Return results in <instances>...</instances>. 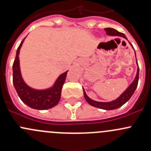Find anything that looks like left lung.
<instances>
[{
	"mask_svg": "<svg viewBox=\"0 0 151 151\" xmlns=\"http://www.w3.org/2000/svg\"><path fill=\"white\" fill-rule=\"evenodd\" d=\"M104 30L106 31V33L109 36H121V37H123L124 39H127L126 36H125V34H123V33L121 32H118V30H116L114 28H105ZM131 45V43H130ZM135 56H136V53H135ZM137 60V59H136ZM137 64L138 66L137 60ZM138 80H139V66L137 68V75L135 77V79L134 80V81L132 82V83L128 87L127 89L118 97L117 99L114 100L112 101H109V102H100V101H96L93 100L91 99L89 97L87 96L86 93H85V90L83 89V93H84V96L85 100L87 101V102L89 104H91V106H95V107L100 108V109H106V110H111V109H115L119 108L120 106H123L125 103L127 102L130 98L132 97V96L133 95L134 93L135 90H136L137 87L138 85Z\"/></svg>",
	"mask_w": 151,
	"mask_h": 151,
	"instance_id": "1",
	"label": "left lung"
}]
</instances>
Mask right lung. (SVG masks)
Returning <instances> with one entry per match:
<instances>
[{
	"label": "right lung",
	"mask_w": 151,
	"mask_h": 151,
	"mask_svg": "<svg viewBox=\"0 0 151 151\" xmlns=\"http://www.w3.org/2000/svg\"><path fill=\"white\" fill-rule=\"evenodd\" d=\"M25 39L18 47L13 63V84L20 99L30 107L36 109H47L58 104L60 99L61 90L68 71L59 76L54 85L46 90H36L25 83L19 68V53Z\"/></svg>",
	"instance_id": "obj_1"
}]
</instances>
